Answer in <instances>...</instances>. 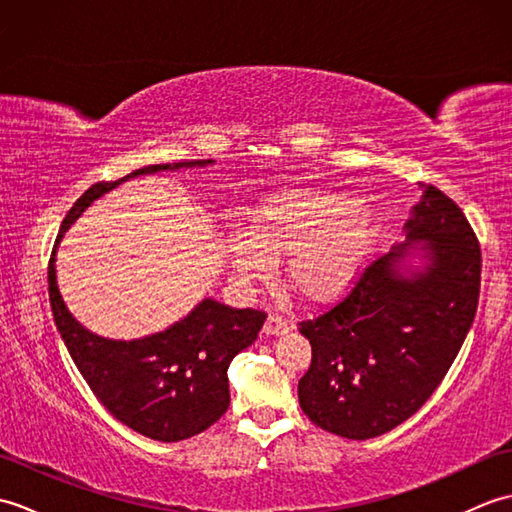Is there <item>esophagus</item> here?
Here are the masks:
<instances>
[{
    "instance_id": "34e87169",
    "label": "esophagus",
    "mask_w": 512,
    "mask_h": 512,
    "mask_svg": "<svg viewBox=\"0 0 512 512\" xmlns=\"http://www.w3.org/2000/svg\"><path fill=\"white\" fill-rule=\"evenodd\" d=\"M290 332V325L284 317H277V314H270L264 323V334L270 336H279V334H288Z\"/></svg>"
}]
</instances>
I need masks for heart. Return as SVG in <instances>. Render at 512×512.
<instances>
[{"instance_id":"heart-1","label":"heart","mask_w":512,"mask_h":512,"mask_svg":"<svg viewBox=\"0 0 512 512\" xmlns=\"http://www.w3.org/2000/svg\"><path fill=\"white\" fill-rule=\"evenodd\" d=\"M380 237V217L350 193L281 189L246 209L244 231H228L224 253L239 284H255L284 259V284L299 301L328 306L361 277Z\"/></svg>"}]
</instances>
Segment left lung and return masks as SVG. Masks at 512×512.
<instances>
[{"mask_svg":"<svg viewBox=\"0 0 512 512\" xmlns=\"http://www.w3.org/2000/svg\"><path fill=\"white\" fill-rule=\"evenodd\" d=\"M480 275V244L462 209L422 184L405 242L369 266L339 306L299 323L312 345L299 380L303 413L347 440L383 436L413 416L471 330Z\"/></svg>","mask_w":512,"mask_h":512,"instance_id":"obj_1","label":"left lung"}]
</instances>
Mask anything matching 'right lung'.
<instances>
[{
  "label": "right lung",
  "mask_w": 512,
  "mask_h": 512,
  "mask_svg": "<svg viewBox=\"0 0 512 512\" xmlns=\"http://www.w3.org/2000/svg\"><path fill=\"white\" fill-rule=\"evenodd\" d=\"M215 160L149 165L116 182H99L85 191L65 215L48 266V292L54 325L94 396L116 420L158 442L198 436L224 416L231 402L228 365L253 345L266 314L237 310L211 297L167 330L143 339L116 341L90 332L72 317L57 286V246L88 206L129 178L158 171L209 167Z\"/></svg>",
  "instance_id": "add662e5"
}]
</instances>
